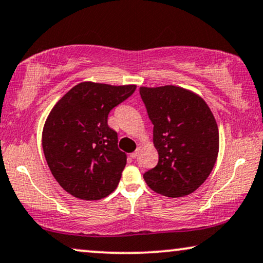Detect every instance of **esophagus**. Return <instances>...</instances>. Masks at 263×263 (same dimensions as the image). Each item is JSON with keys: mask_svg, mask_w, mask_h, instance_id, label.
I'll use <instances>...</instances> for the list:
<instances>
[{"mask_svg": "<svg viewBox=\"0 0 263 263\" xmlns=\"http://www.w3.org/2000/svg\"><path fill=\"white\" fill-rule=\"evenodd\" d=\"M139 156V149H136L135 152H133V153H130V157L133 158V159H134V158H136Z\"/></svg>", "mask_w": 263, "mask_h": 263, "instance_id": "1", "label": "esophagus"}]
</instances>
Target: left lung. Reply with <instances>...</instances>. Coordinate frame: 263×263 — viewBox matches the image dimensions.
I'll use <instances>...</instances> for the list:
<instances>
[{
  "label": "left lung",
  "instance_id": "1",
  "mask_svg": "<svg viewBox=\"0 0 263 263\" xmlns=\"http://www.w3.org/2000/svg\"><path fill=\"white\" fill-rule=\"evenodd\" d=\"M159 161L143 178L153 192L182 197L195 192L213 170L219 153L217 121L207 103L175 85L140 87Z\"/></svg>",
  "mask_w": 263,
  "mask_h": 263
}]
</instances>
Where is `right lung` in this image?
<instances>
[{
	"label": "right lung",
	"instance_id": "add662e5",
	"mask_svg": "<svg viewBox=\"0 0 263 263\" xmlns=\"http://www.w3.org/2000/svg\"><path fill=\"white\" fill-rule=\"evenodd\" d=\"M136 85L84 81L70 88L46 117L42 145L59 184L77 199L100 200L120 183L127 154L107 115L135 92Z\"/></svg>",
	"mask_w": 263,
	"mask_h": 263
}]
</instances>
